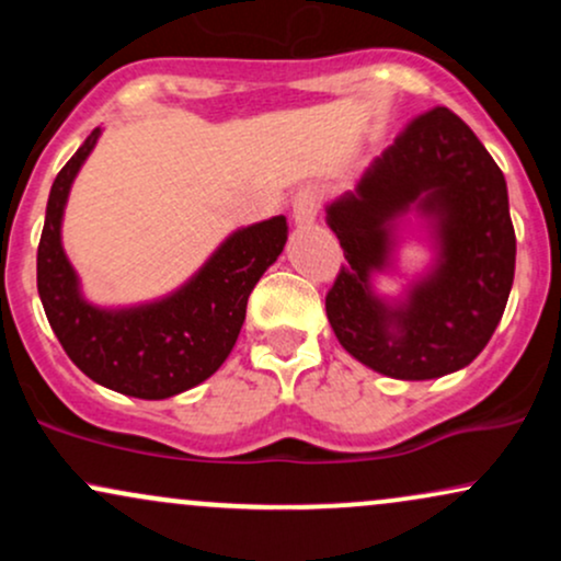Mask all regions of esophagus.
I'll list each match as a JSON object with an SVG mask.
<instances>
[{
	"label": "esophagus",
	"instance_id": "1",
	"mask_svg": "<svg viewBox=\"0 0 561 561\" xmlns=\"http://www.w3.org/2000/svg\"><path fill=\"white\" fill-rule=\"evenodd\" d=\"M321 195L317 186H300L293 197V218L298 227H308V224L317 221Z\"/></svg>",
	"mask_w": 561,
	"mask_h": 561
}]
</instances>
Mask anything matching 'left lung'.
Instances as JSON below:
<instances>
[{
  "mask_svg": "<svg viewBox=\"0 0 561 561\" xmlns=\"http://www.w3.org/2000/svg\"><path fill=\"white\" fill-rule=\"evenodd\" d=\"M416 209L434 227L436 266L401 304L370 289L389 265L397 221ZM345 261L327 293L340 345L392 379H435L465 369L499 327L514 282L504 173L448 107L416 115L356 190L327 205Z\"/></svg>",
  "mask_w": 561,
  "mask_h": 561,
  "instance_id": "left-lung-1",
  "label": "left lung"
}]
</instances>
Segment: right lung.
<instances>
[{"mask_svg":"<svg viewBox=\"0 0 561 561\" xmlns=\"http://www.w3.org/2000/svg\"><path fill=\"white\" fill-rule=\"evenodd\" d=\"M100 128L57 173L36 253V285L49 327L68 358L102 388L163 401L205 382L227 362L248 298L287 242V218L237 229L186 285L131 308H100L81 295L62 250L60 227L70 184L94 150Z\"/></svg>","mask_w":561,"mask_h":561,"instance_id":"right-lung-1","label":"right lung"}]
</instances>
